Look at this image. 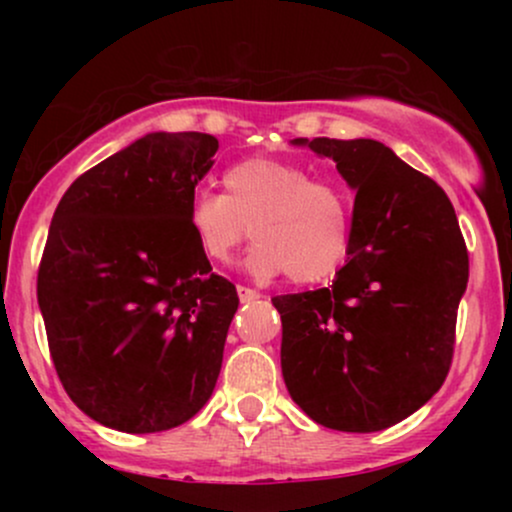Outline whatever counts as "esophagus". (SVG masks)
Here are the masks:
<instances>
[{"label": "esophagus", "mask_w": 512, "mask_h": 512, "mask_svg": "<svg viewBox=\"0 0 512 512\" xmlns=\"http://www.w3.org/2000/svg\"><path fill=\"white\" fill-rule=\"evenodd\" d=\"M238 298L243 303H252V301H257V298H260V293H257L255 289H248V286H238Z\"/></svg>", "instance_id": "34e87169"}]
</instances>
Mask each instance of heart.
Returning <instances> with one entry per match:
<instances>
[{
    "label": "heart",
    "instance_id": "b5f03b06",
    "mask_svg": "<svg viewBox=\"0 0 512 512\" xmlns=\"http://www.w3.org/2000/svg\"><path fill=\"white\" fill-rule=\"evenodd\" d=\"M226 195L197 192L187 228L199 255L226 264L248 236L257 243L248 269L286 272L293 284H317L346 262L354 238V207L342 185L315 180L310 170L279 158H245L223 173Z\"/></svg>",
    "mask_w": 512,
    "mask_h": 512
}]
</instances>
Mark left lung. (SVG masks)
Returning a JSON list of instances; mask_svg holds the SVG:
<instances>
[{
	"instance_id": "left-lung-1",
	"label": "left lung",
	"mask_w": 512,
	"mask_h": 512,
	"mask_svg": "<svg viewBox=\"0 0 512 512\" xmlns=\"http://www.w3.org/2000/svg\"><path fill=\"white\" fill-rule=\"evenodd\" d=\"M356 190L349 262L330 289L272 298L281 373L320 426L383 431L440 390L469 255L448 195L373 139L298 137Z\"/></svg>"
}]
</instances>
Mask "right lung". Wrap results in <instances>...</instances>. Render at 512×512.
Returning a JSON list of instances; mask_svg holds the SVG:
<instances>
[{
    "label": "right lung",
    "mask_w": 512,
    "mask_h": 512,
    "mask_svg": "<svg viewBox=\"0 0 512 512\" xmlns=\"http://www.w3.org/2000/svg\"><path fill=\"white\" fill-rule=\"evenodd\" d=\"M219 142L154 132L79 175L57 204L38 305L60 383L98 424L158 433L214 392L236 286L199 255L187 209Z\"/></svg>",
    "instance_id": "add662e5"
}]
</instances>
